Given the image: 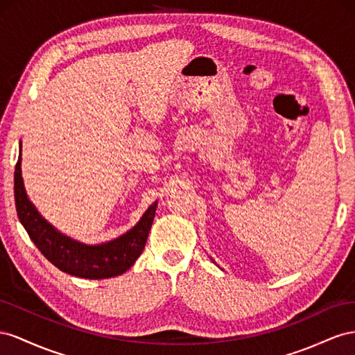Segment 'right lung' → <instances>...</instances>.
I'll list each match as a JSON object with an SVG mask.
<instances>
[{
  "label": "right lung",
  "mask_w": 355,
  "mask_h": 355,
  "mask_svg": "<svg viewBox=\"0 0 355 355\" xmlns=\"http://www.w3.org/2000/svg\"><path fill=\"white\" fill-rule=\"evenodd\" d=\"M15 204L20 223L43 256L62 272L87 279L116 277L134 265L144 250L157 207L155 202L138 225L120 238L101 245H83L59 234L29 202L20 171V155L15 168Z\"/></svg>",
  "instance_id": "1"
}]
</instances>
